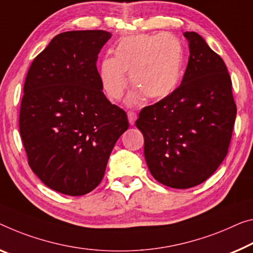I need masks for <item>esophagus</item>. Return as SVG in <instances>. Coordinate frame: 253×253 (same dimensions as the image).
I'll use <instances>...</instances> for the list:
<instances>
[{
    "mask_svg": "<svg viewBox=\"0 0 253 253\" xmlns=\"http://www.w3.org/2000/svg\"><path fill=\"white\" fill-rule=\"evenodd\" d=\"M127 119H129V123L131 124V126H133V124L135 123V120L138 119L137 113H134V112H132V111H129L127 112Z\"/></svg>",
    "mask_w": 253,
    "mask_h": 253,
    "instance_id": "34e87169",
    "label": "esophagus"
}]
</instances>
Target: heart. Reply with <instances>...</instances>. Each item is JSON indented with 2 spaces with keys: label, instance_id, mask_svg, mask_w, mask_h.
I'll list each match as a JSON object with an SVG mask.
<instances>
[{
  "label": "heart",
  "instance_id": "b5f03b06",
  "mask_svg": "<svg viewBox=\"0 0 253 253\" xmlns=\"http://www.w3.org/2000/svg\"><path fill=\"white\" fill-rule=\"evenodd\" d=\"M182 42L172 34L137 35L116 45L113 57H105L99 65L103 88L111 99L118 100L127 87L138 90L127 102L135 103L141 94L149 99H163L177 88L183 73Z\"/></svg>",
  "mask_w": 253,
  "mask_h": 253
}]
</instances>
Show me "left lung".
Here are the masks:
<instances>
[{"instance_id":"1","label":"left lung","mask_w":253,"mask_h":253,"mask_svg":"<svg viewBox=\"0 0 253 253\" xmlns=\"http://www.w3.org/2000/svg\"><path fill=\"white\" fill-rule=\"evenodd\" d=\"M190 56L180 86L143 107L135 126L145 138L151 175L174 189L203 183L226 157L236 116L232 80L199 34H183Z\"/></svg>"}]
</instances>
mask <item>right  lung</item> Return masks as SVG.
Wrapping results in <instances>:
<instances>
[{
	"instance_id": "obj_1",
	"label": "right lung",
	"mask_w": 253,
	"mask_h": 253,
	"mask_svg": "<svg viewBox=\"0 0 253 253\" xmlns=\"http://www.w3.org/2000/svg\"><path fill=\"white\" fill-rule=\"evenodd\" d=\"M112 34H59L27 73L19 127L28 164L40 180L68 196H84L103 180L126 113L103 92L96 62Z\"/></svg>"
}]
</instances>
